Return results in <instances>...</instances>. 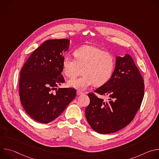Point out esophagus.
<instances>
[{"label":"esophagus","instance_id":"obj_1","mask_svg":"<svg viewBox=\"0 0 159 159\" xmlns=\"http://www.w3.org/2000/svg\"><path fill=\"white\" fill-rule=\"evenodd\" d=\"M84 93H82V92H81V91H79V90H77V94L78 95V96H79V95H81V94H83Z\"/></svg>","mask_w":159,"mask_h":159}]
</instances>
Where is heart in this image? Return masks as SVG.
Segmentation results:
<instances>
[{
	"mask_svg": "<svg viewBox=\"0 0 159 159\" xmlns=\"http://www.w3.org/2000/svg\"><path fill=\"white\" fill-rule=\"evenodd\" d=\"M75 58L66 55L62 61L63 72L70 79L79 75L82 70L84 75L71 79L69 86L79 90H84L94 84L100 86L111 78L115 66V60L111 53L98 47L84 45L77 48Z\"/></svg>",
	"mask_w": 159,
	"mask_h": 159,
	"instance_id": "heart-1",
	"label": "heart"
}]
</instances>
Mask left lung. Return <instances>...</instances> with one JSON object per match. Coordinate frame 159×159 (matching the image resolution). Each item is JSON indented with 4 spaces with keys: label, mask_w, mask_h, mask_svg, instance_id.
I'll return each mask as SVG.
<instances>
[{
    "label": "left lung",
    "mask_w": 159,
    "mask_h": 159,
    "mask_svg": "<svg viewBox=\"0 0 159 159\" xmlns=\"http://www.w3.org/2000/svg\"><path fill=\"white\" fill-rule=\"evenodd\" d=\"M144 80L132 57H117L110 79L95 90L109 98L106 102L89 93L90 103L85 111L88 123L96 132L108 134L120 130L134 118L144 96Z\"/></svg>",
    "instance_id": "8db88e82"
}]
</instances>
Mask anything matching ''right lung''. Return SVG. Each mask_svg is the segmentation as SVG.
Returning a JSON list of instances; mask_svg holds the SVG:
<instances>
[{"label": "right lung", "mask_w": 159, "mask_h": 159, "mask_svg": "<svg viewBox=\"0 0 159 159\" xmlns=\"http://www.w3.org/2000/svg\"><path fill=\"white\" fill-rule=\"evenodd\" d=\"M68 39L44 41L28 58L20 72V101L27 114L41 123L57 117L76 96L73 88L57 87L65 82L63 53L69 48Z\"/></svg>", "instance_id": "obj_1"}]
</instances>
